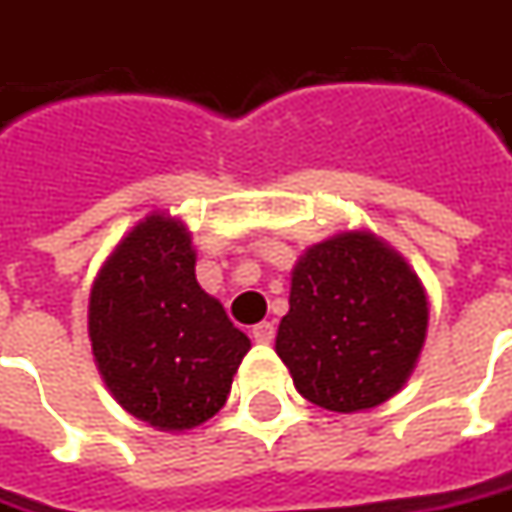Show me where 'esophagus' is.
Returning <instances> with one entry per match:
<instances>
[{"instance_id":"obj_1","label":"esophagus","mask_w":512,"mask_h":512,"mask_svg":"<svg viewBox=\"0 0 512 512\" xmlns=\"http://www.w3.org/2000/svg\"><path fill=\"white\" fill-rule=\"evenodd\" d=\"M252 340L260 345H269L274 340V326L272 323H257L255 328H252Z\"/></svg>"}]
</instances>
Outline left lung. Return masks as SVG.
I'll return each instance as SVG.
<instances>
[{
	"mask_svg": "<svg viewBox=\"0 0 512 512\" xmlns=\"http://www.w3.org/2000/svg\"><path fill=\"white\" fill-rule=\"evenodd\" d=\"M425 334L428 294L408 260L374 232L343 229L291 269L274 351L309 402L360 414L402 391Z\"/></svg>",
	"mask_w": 512,
	"mask_h": 512,
	"instance_id": "obj_1",
	"label": "left lung"
}]
</instances>
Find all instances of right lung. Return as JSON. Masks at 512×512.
Listing matches in <instances>:
<instances>
[{
  "label": "right lung",
  "mask_w": 512,
  "mask_h": 512,
  "mask_svg": "<svg viewBox=\"0 0 512 512\" xmlns=\"http://www.w3.org/2000/svg\"><path fill=\"white\" fill-rule=\"evenodd\" d=\"M98 374L155 431L184 433L221 411L252 348L198 286L186 223L150 212L101 263L87 306Z\"/></svg>",
  "instance_id": "add662e5"
}]
</instances>
